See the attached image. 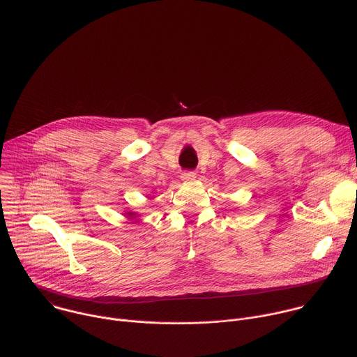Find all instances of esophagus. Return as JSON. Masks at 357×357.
Here are the masks:
<instances>
[{
  "label": "esophagus",
  "mask_w": 357,
  "mask_h": 357,
  "mask_svg": "<svg viewBox=\"0 0 357 357\" xmlns=\"http://www.w3.org/2000/svg\"><path fill=\"white\" fill-rule=\"evenodd\" d=\"M196 176H197L196 172L187 170V172H183V173H181V180H183V181H190V180H195Z\"/></svg>",
  "instance_id": "esophagus-1"
}]
</instances>
